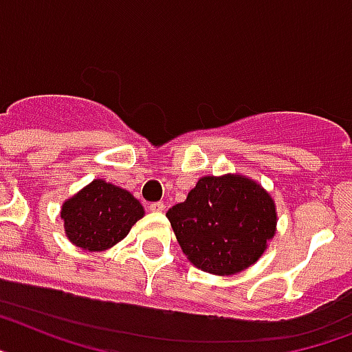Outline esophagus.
I'll return each instance as SVG.
<instances>
[{"instance_id": "1", "label": "esophagus", "mask_w": 352, "mask_h": 352, "mask_svg": "<svg viewBox=\"0 0 352 352\" xmlns=\"http://www.w3.org/2000/svg\"><path fill=\"white\" fill-rule=\"evenodd\" d=\"M149 208L153 212H164L165 210V203L164 201H155V203H151Z\"/></svg>"}]
</instances>
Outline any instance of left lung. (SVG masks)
Instances as JSON below:
<instances>
[{
	"label": "left lung",
	"mask_w": 352,
	"mask_h": 352,
	"mask_svg": "<svg viewBox=\"0 0 352 352\" xmlns=\"http://www.w3.org/2000/svg\"><path fill=\"white\" fill-rule=\"evenodd\" d=\"M183 254L203 272L232 275L263 255L275 234L274 199L243 176H205L167 212Z\"/></svg>",
	"instance_id": "8db88e82"
}]
</instances>
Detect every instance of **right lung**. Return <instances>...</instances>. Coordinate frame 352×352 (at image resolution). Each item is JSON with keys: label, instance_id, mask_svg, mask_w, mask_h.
Wrapping results in <instances>:
<instances>
[{"label": "right lung", "instance_id": "add662e5", "mask_svg": "<svg viewBox=\"0 0 352 352\" xmlns=\"http://www.w3.org/2000/svg\"><path fill=\"white\" fill-rule=\"evenodd\" d=\"M142 216L144 208L133 194L102 179L89 183L60 212L68 239L89 252L117 245Z\"/></svg>", "mask_w": 352, "mask_h": 352}]
</instances>
